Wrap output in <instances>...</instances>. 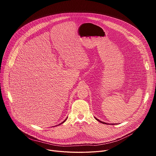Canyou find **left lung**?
<instances>
[{
    "instance_id": "1",
    "label": "left lung",
    "mask_w": 156,
    "mask_h": 156,
    "mask_svg": "<svg viewBox=\"0 0 156 156\" xmlns=\"http://www.w3.org/2000/svg\"><path fill=\"white\" fill-rule=\"evenodd\" d=\"M95 118V119H96V120H97V121H99V122H102V123H103V124H107V123H105V122H103V121H100V120H99V119H97V118Z\"/></svg>"
}]
</instances>
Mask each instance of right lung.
Wrapping results in <instances>:
<instances>
[{
    "label": "right lung",
    "instance_id": "add662e5",
    "mask_svg": "<svg viewBox=\"0 0 156 156\" xmlns=\"http://www.w3.org/2000/svg\"><path fill=\"white\" fill-rule=\"evenodd\" d=\"M66 119H65V121H66ZM63 121V122H61V124H62V123H63V122H64V121ZM61 124H59V125H61Z\"/></svg>",
    "mask_w": 156,
    "mask_h": 156
}]
</instances>
